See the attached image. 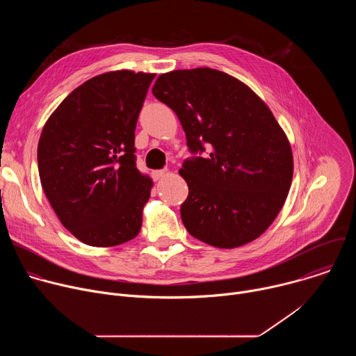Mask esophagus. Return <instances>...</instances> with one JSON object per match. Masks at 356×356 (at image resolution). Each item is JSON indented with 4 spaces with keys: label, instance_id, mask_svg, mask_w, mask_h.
I'll use <instances>...</instances> for the list:
<instances>
[{
    "label": "esophagus",
    "instance_id": "obj_1",
    "mask_svg": "<svg viewBox=\"0 0 356 356\" xmlns=\"http://www.w3.org/2000/svg\"><path fill=\"white\" fill-rule=\"evenodd\" d=\"M166 175H168L166 170H155V172H152V176H154L155 180H161V179H163Z\"/></svg>",
    "mask_w": 356,
    "mask_h": 356
}]
</instances>
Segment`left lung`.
Masks as SVG:
<instances>
[{"mask_svg": "<svg viewBox=\"0 0 356 356\" xmlns=\"http://www.w3.org/2000/svg\"><path fill=\"white\" fill-rule=\"evenodd\" d=\"M186 132L191 156L181 221L194 238L236 248L262 235L282 210L293 177L290 143L264 101L209 67L161 74L152 88Z\"/></svg>", "mask_w": 356, "mask_h": 356, "instance_id": "left-lung-1", "label": "left lung"}]
</instances>
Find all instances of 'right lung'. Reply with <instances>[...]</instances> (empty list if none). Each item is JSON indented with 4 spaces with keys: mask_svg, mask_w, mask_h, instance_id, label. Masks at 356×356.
<instances>
[{
    "mask_svg": "<svg viewBox=\"0 0 356 356\" xmlns=\"http://www.w3.org/2000/svg\"><path fill=\"white\" fill-rule=\"evenodd\" d=\"M155 74L95 76L47 120L38 145L43 191L60 222L91 246L139 234L152 180L136 169L135 128Z\"/></svg>",
    "mask_w": 356,
    "mask_h": 356,
    "instance_id": "add662e5",
    "label": "right lung"
}]
</instances>
